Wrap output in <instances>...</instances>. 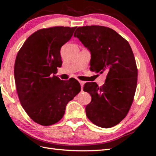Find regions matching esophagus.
<instances>
[{
  "label": "esophagus",
  "instance_id": "1",
  "mask_svg": "<svg viewBox=\"0 0 156 156\" xmlns=\"http://www.w3.org/2000/svg\"><path fill=\"white\" fill-rule=\"evenodd\" d=\"M79 82H80V84L81 85V88H82H82H83V86H84V82L82 81V80H78Z\"/></svg>",
  "mask_w": 156,
  "mask_h": 156
}]
</instances>
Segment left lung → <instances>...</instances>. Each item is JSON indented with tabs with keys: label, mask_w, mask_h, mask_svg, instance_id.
<instances>
[{
	"label": "left lung",
	"mask_w": 156,
	"mask_h": 156,
	"mask_svg": "<svg viewBox=\"0 0 156 156\" xmlns=\"http://www.w3.org/2000/svg\"><path fill=\"white\" fill-rule=\"evenodd\" d=\"M74 36L90 52L91 71L108 73L102 87L84 84L83 90L92 98L87 116L99 127L114 126L126 117L136 91L138 72L132 48L115 30L104 26L79 27Z\"/></svg>",
	"instance_id": "8db88e82"
}]
</instances>
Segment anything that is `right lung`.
<instances>
[{"mask_svg": "<svg viewBox=\"0 0 156 156\" xmlns=\"http://www.w3.org/2000/svg\"><path fill=\"white\" fill-rule=\"evenodd\" d=\"M76 27L56 26L39 30L27 38L17 55L15 81L20 103L30 118L42 126L57 123L68 103L81 90L74 78L60 80V50Z\"/></svg>", "mask_w": 156, "mask_h": 156, "instance_id": "right-lung-1", "label": "right lung"}]
</instances>
